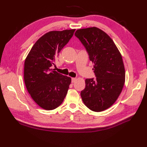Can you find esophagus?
Instances as JSON below:
<instances>
[{"label":"esophagus","instance_id":"1","mask_svg":"<svg viewBox=\"0 0 147 147\" xmlns=\"http://www.w3.org/2000/svg\"><path fill=\"white\" fill-rule=\"evenodd\" d=\"M72 83H75L76 81L77 80V78H72Z\"/></svg>","mask_w":147,"mask_h":147}]
</instances>
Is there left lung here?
Listing matches in <instances>:
<instances>
[{
    "instance_id": "obj_1",
    "label": "left lung",
    "mask_w": 147,
    "mask_h": 147,
    "mask_svg": "<svg viewBox=\"0 0 147 147\" xmlns=\"http://www.w3.org/2000/svg\"><path fill=\"white\" fill-rule=\"evenodd\" d=\"M74 35L88 52L96 77L85 80L82 100L91 111H104L117 100L125 83L122 55L111 37L98 28L77 30Z\"/></svg>"
}]
</instances>
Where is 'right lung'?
Instances as JSON below:
<instances>
[{
    "label": "right lung",
    "mask_w": 147,
    "mask_h": 147,
    "mask_svg": "<svg viewBox=\"0 0 147 147\" xmlns=\"http://www.w3.org/2000/svg\"><path fill=\"white\" fill-rule=\"evenodd\" d=\"M75 29L51 31L37 40L24 61V80L36 104L45 110L58 107L67 95L71 78L51 69Z\"/></svg>",
    "instance_id": "1"
}]
</instances>
